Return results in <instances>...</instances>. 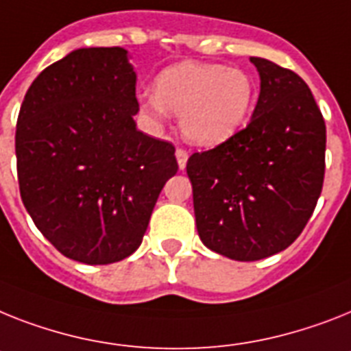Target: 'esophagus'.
<instances>
[{
    "label": "esophagus",
    "mask_w": 351,
    "mask_h": 351,
    "mask_svg": "<svg viewBox=\"0 0 351 351\" xmlns=\"http://www.w3.org/2000/svg\"><path fill=\"white\" fill-rule=\"evenodd\" d=\"M176 158H178V165L179 169L184 170L186 169V161H188V152L184 149H178L176 150Z\"/></svg>",
    "instance_id": "34e87169"
}]
</instances>
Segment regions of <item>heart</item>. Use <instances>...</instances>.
I'll return each mask as SVG.
<instances>
[{"mask_svg": "<svg viewBox=\"0 0 351 351\" xmlns=\"http://www.w3.org/2000/svg\"><path fill=\"white\" fill-rule=\"evenodd\" d=\"M254 82L239 68L206 62H181L165 69L156 91L140 97L141 111L161 123L170 112L190 143L215 147L242 129L254 106Z\"/></svg>", "mask_w": 351, "mask_h": 351, "instance_id": "obj_1", "label": "heart"}]
</instances>
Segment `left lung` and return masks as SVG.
<instances>
[{
    "mask_svg": "<svg viewBox=\"0 0 351 351\" xmlns=\"http://www.w3.org/2000/svg\"><path fill=\"white\" fill-rule=\"evenodd\" d=\"M251 62L260 97L247 127L186 163L202 244L239 262L289 247L325 179V120L305 80L267 59Z\"/></svg>",
    "mask_w": 351,
    "mask_h": 351,
    "instance_id": "left-lung-1",
    "label": "left lung"
}]
</instances>
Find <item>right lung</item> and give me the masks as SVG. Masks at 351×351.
Instances as JSON below:
<instances>
[{
  "label": "right lung",
  "mask_w": 351,
  "mask_h": 351,
  "mask_svg": "<svg viewBox=\"0 0 351 351\" xmlns=\"http://www.w3.org/2000/svg\"><path fill=\"white\" fill-rule=\"evenodd\" d=\"M127 50L80 48L32 82L16 127L17 181L37 230L77 262L107 265L140 247L176 149L136 129Z\"/></svg>",
  "instance_id": "add662e5"
}]
</instances>
